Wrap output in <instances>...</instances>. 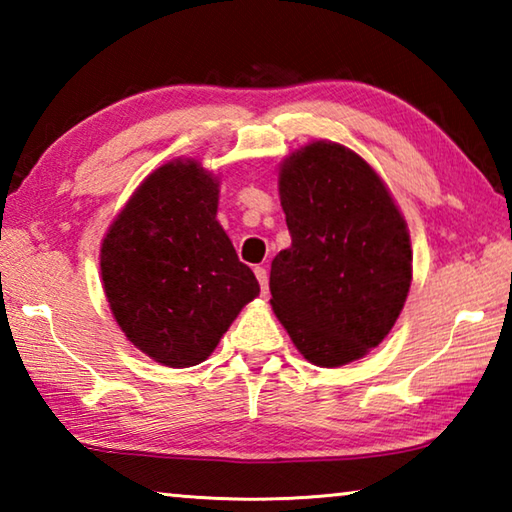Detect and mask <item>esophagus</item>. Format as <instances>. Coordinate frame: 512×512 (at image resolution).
Instances as JSON below:
<instances>
[{
  "label": "esophagus",
  "mask_w": 512,
  "mask_h": 512,
  "mask_svg": "<svg viewBox=\"0 0 512 512\" xmlns=\"http://www.w3.org/2000/svg\"><path fill=\"white\" fill-rule=\"evenodd\" d=\"M255 277H257L259 287H262V293L266 296V293H268V273H266V268L264 266H255Z\"/></svg>",
  "instance_id": "obj_1"
}]
</instances>
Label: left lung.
<instances>
[{"label": "left lung", "mask_w": 512, "mask_h": 512, "mask_svg": "<svg viewBox=\"0 0 512 512\" xmlns=\"http://www.w3.org/2000/svg\"><path fill=\"white\" fill-rule=\"evenodd\" d=\"M291 246L271 264V305L302 357L320 368L361 359L386 339L409 296L411 239L384 180L334 142L280 167Z\"/></svg>", "instance_id": "8db88e82"}]
</instances>
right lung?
Wrapping results in <instances>:
<instances>
[{"label":"right lung","mask_w":512,"mask_h":512,"mask_svg":"<svg viewBox=\"0 0 512 512\" xmlns=\"http://www.w3.org/2000/svg\"><path fill=\"white\" fill-rule=\"evenodd\" d=\"M219 178L196 160L155 169L101 244V280L121 332L169 368L205 361L259 296L216 221Z\"/></svg>","instance_id":"add662e5"}]
</instances>
